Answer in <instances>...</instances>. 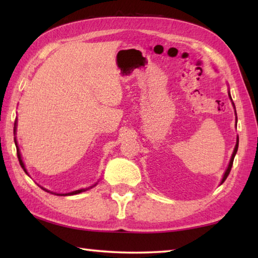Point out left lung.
I'll use <instances>...</instances> for the list:
<instances>
[{"mask_svg": "<svg viewBox=\"0 0 258 258\" xmlns=\"http://www.w3.org/2000/svg\"><path fill=\"white\" fill-rule=\"evenodd\" d=\"M229 97H230V99H231V95H230V92H229ZM231 101H232V99H231ZM232 104H233V107H234V103L232 102ZM235 109V108H234ZM235 116H237V112H235ZM235 127H237V117H235ZM238 146H239V137L237 138V143H235V147H234V150H233V154H232V156H231V159H230V163H229V166H228V168H226V171H225V173H224V175H223V178H222V182H221V184L222 183H223L225 180H226V177L229 176V174H230V171H231V168H232V164H233V159H234V156H235V154H237V151H238Z\"/></svg>", "mask_w": 258, "mask_h": 258, "instance_id": "8db88e82", "label": "left lung"}]
</instances>
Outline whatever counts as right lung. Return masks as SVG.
<instances>
[{
    "label": "right lung",
    "mask_w": 258,
    "mask_h": 258,
    "mask_svg": "<svg viewBox=\"0 0 258 258\" xmlns=\"http://www.w3.org/2000/svg\"><path fill=\"white\" fill-rule=\"evenodd\" d=\"M17 121L15 123V127H14V133L16 134V130H17ZM15 143H16V147H17V140H16V138H15ZM17 156H18V159H19V163H20V166L21 167L24 168V171H25V173H27V171H26V168H25V165H24V163H23V159H21V156H20V151H19V149H17ZM94 186V185H93ZM92 187V186H91ZM45 190V189H44ZM87 189H81V190H76V191H73V192H69V194H64V195H58V196H73V195H77V194H81V192H83V191H86ZM47 191V190H46ZM49 192V191H47Z\"/></svg>",
    "instance_id": "obj_1"
}]
</instances>
